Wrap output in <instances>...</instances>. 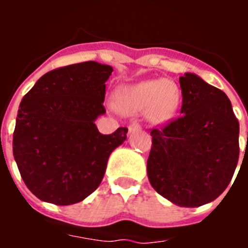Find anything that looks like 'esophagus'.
Wrapping results in <instances>:
<instances>
[{
    "label": "esophagus",
    "mask_w": 248,
    "mask_h": 248,
    "mask_svg": "<svg viewBox=\"0 0 248 248\" xmlns=\"http://www.w3.org/2000/svg\"><path fill=\"white\" fill-rule=\"evenodd\" d=\"M128 129H129V134H133V133H137V131H139L141 128H140L139 123L134 122V123H131Z\"/></svg>",
    "instance_id": "esophagus-1"
}]
</instances>
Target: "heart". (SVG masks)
Here are the masks:
<instances>
[{"label":"heart","mask_w":248,"mask_h":248,"mask_svg":"<svg viewBox=\"0 0 248 248\" xmlns=\"http://www.w3.org/2000/svg\"><path fill=\"white\" fill-rule=\"evenodd\" d=\"M180 89L169 79H149L120 85L113 94L114 107L125 115L144 113L153 124H163L180 105Z\"/></svg>","instance_id":"b5f03b06"}]
</instances>
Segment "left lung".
Masks as SVG:
<instances>
[{
    "mask_svg": "<svg viewBox=\"0 0 248 248\" xmlns=\"http://www.w3.org/2000/svg\"><path fill=\"white\" fill-rule=\"evenodd\" d=\"M179 119L151 130L148 177L155 191L181 207L217 199L238 163L240 124L227 95L194 73L179 78Z\"/></svg>",
    "mask_w": 248,
    "mask_h": 248,
    "instance_id": "1",
    "label": "left lung"
}]
</instances>
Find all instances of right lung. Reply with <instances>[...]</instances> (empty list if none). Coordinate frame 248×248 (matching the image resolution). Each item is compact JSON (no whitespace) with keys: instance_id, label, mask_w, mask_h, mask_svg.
I'll list each match as a JSON object with an SVG mask.
<instances>
[{"instance_id":"right-lung-1","label":"right lung","mask_w":248,"mask_h":248,"mask_svg":"<svg viewBox=\"0 0 248 248\" xmlns=\"http://www.w3.org/2000/svg\"><path fill=\"white\" fill-rule=\"evenodd\" d=\"M113 67L89 61L50 71L26 94L16 118L13 156L30 191L54 205L80 202L97 189L126 128L100 134L105 82Z\"/></svg>"}]
</instances>
